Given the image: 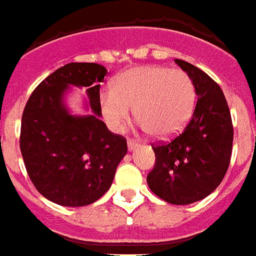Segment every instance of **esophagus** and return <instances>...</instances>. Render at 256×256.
<instances>
[{
    "instance_id": "esophagus-1",
    "label": "esophagus",
    "mask_w": 256,
    "mask_h": 256,
    "mask_svg": "<svg viewBox=\"0 0 256 256\" xmlns=\"http://www.w3.org/2000/svg\"><path fill=\"white\" fill-rule=\"evenodd\" d=\"M138 146V142L136 140H132V139H128V147L130 151H132V150L135 148V147Z\"/></svg>"
}]
</instances>
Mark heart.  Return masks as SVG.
I'll list each match as a JSON object with an SVG mask.
<instances>
[{
  "label": "heart",
  "mask_w": 256,
  "mask_h": 256,
  "mask_svg": "<svg viewBox=\"0 0 256 256\" xmlns=\"http://www.w3.org/2000/svg\"><path fill=\"white\" fill-rule=\"evenodd\" d=\"M196 90L182 70L143 66L114 78L112 92L100 96V110L112 130L121 132L132 117L158 138L178 134L192 116Z\"/></svg>",
  "instance_id": "heart-1"
}]
</instances>
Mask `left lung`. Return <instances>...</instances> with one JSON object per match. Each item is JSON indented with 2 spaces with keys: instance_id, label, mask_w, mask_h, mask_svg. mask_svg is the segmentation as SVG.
Listing matches in <instances>:
<instances>
[{
  "instance_id": "left-lung-1",
  "label": "left lung",
  "mask_w": 256,
  "mask_h": 256,
  "mask_svg": "<svg viewBox=\"0 0 256 256\" xmlns=\"http://www.w3.org/2000/svg\"><path fill=\"white\" fill-rule=\"evenodd\" d=\"M175 63L192 78L198 96L192 118L182 132L152 147L155 166L147 184L162 200L188 205L209 196L225 176L232 150V116L220 85L184 60Z\"/></svg>"
}]
</instances>
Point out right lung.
I'll return each instance as SVG.
<instances>
[{"mask_svg":"<svg viewBox=\"0 0 256 256\" xmlns=\"http://www.w3.org/2000/svg\"><path fill=\"white\" fill-rule=\"evenodd\" d=\"M106 68L68 63L31 93L20 124V147L34 186L63 206H85L104 196L128 152L126 138L109 132L100 110ZM70 84L85 86L94 114L72 116L64 105Z\"/></svg>","mask_w":256,"mask_h":256,"instance_id":"1","label":"right lung"}]
</instances>
